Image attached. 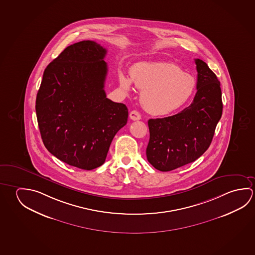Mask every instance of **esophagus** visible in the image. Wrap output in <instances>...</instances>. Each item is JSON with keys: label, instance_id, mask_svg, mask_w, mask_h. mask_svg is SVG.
<instances>
[{"label": "esophagus", "instance_id": "1", "mask_svg": "<svg viewBox=\"0 0 255 255\" xmlns=\"http://www.w3.org/2000/svg\"><path fill=\"white\" fill-rule=\"evenodd\" d=\"M129 118H130L131 120H133V121L140 120V119H141V115L138 113V111L133 110V111H131V112L129 113Z\"/></svg>", "mask_w": 255, "mask_h": 255}]
</instances>
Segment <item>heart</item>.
<instances>
[{
	"label": "heart",
	"instance_id": "obj_1",
	"mask_svg": "<svg viewBox=\"0 0 255 255\" xmlns=\"http://www.w3.org/2000/svg\"><path fill=\"white\" fill-rule=\"evenodd\" d=\"M118 77L125 92H129L131 83L141 90L142 106L156 116L169 115L181 108L196 87L192 76L172 63H138L131 68L130 78L124 72Z\"/></svg>",
	"mask_w": 255,
	"mask_h": 255
}]
</instances>
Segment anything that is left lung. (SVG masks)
I'll use <instances>...</instances> for the list:
<instances>
[{
  "mask_svg": "<svg viewBox=\"0 0 255 255\" xmlns=\"http://www.w3.org/2000/svg\"><path fill=\"white\" fill-rule=\"evenodd\" d=\"M196 96L190 106L171 117L149 119L147 161L161 171L192 163L208 149L222 115L221 83L206 63L195 59Z\"/></svg>",
  "mask_w": 255,
  "mask_h": 255,
  "instance_id": "left-lung-1",
  "label": "left lung"
}]
</instances>
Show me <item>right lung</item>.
<instances>
[{"label":"right lung","instance_id":"1","mask_svg":"<svg viewBox=\"0 0 255 255\" xmlns=\"http://www.w3.org/2000/svg\"><path fill=\"white\" fill-rule=\"evenodd\" d=\"M107 50L93 41L67 47L47 66L35 111L42 142L71 166L92 170L105 163L128 109L109 100L104 85Z\"/></svg>","mask_w":255,"mask_h":255}]
</instances>
